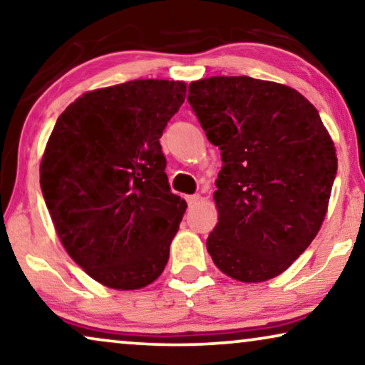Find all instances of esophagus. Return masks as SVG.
I'll return each mask as SVG.
<instances>
[{
	"mask_svg": "<svg viewBox=\"0 0 365 365\" xmlns=\"http://www.w3.org/2000/svg\"><path fill=\"white\" fill-rule=\"evenodd\" d=\"M186 201L189 206H196V204L201 201V196H199V194H191V196H186Z\"/></svg>",
	"mask_w": 365,
	"mask_h": 365,
	"instance_id": "34e87169",
	"label": "esophagus"
}]
</instances>
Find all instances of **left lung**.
I'll return each instance as SVG.
<instances>
[{"mask_svg":"<svg viewBox=\"0 0 365 365\" xmlns=\"http://www.w3.org/2000/svg\"><path fill=\"white\" fill-rule=\"evenodd\" d=\"M187 101L221 149L219 222L207 251L241 282L277 277L309 247L327 214L337 154L317 109L296 89L249 76L189 84Z\"/></svg>","mask_w":365,"mask_h":365,"instance_id":"obj_1","label":"left lung"}]
</instances>
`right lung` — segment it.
<instances>
[{
	"mask_svg": "<svg viewBox=\"0 0 365 365\" xmlns=\"http://www.w3.org/2000/svg\"><path fill=\"white\" fill-rule=\"evenodd\" d=\"M186 83L134 79L61 113L39 182L63 247L94 281L134 291L161 276L187 204L171 192L159 138Z\"/></svg>",
	"mask_w": 365,
	"mask_h": 365,
	"instance_id": "obj_1",
	"label": "right lung"
}]
</instances>
